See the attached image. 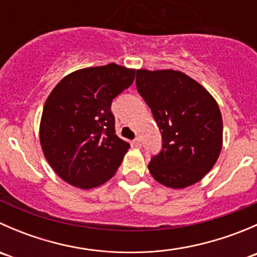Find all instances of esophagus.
Instances as JSON below:
<instances>
[{
    "label": "esophagus",
    "mask_w": 257,
    "mask_h": 257,
    "mask_svg": "<svg viewBox=\"0 0 257 257\" xmlns=\"http://www.w3.org/2000/svg\"><path fill=\"white\" fill-rule=\"evenodd\" d=\"M133 144L136 145L137 148L141 147V145H142V141H141V138H139V137H137V138L134 139V141H133Z\"/></svg>",
    "instance_id": "esophagus-1"
}]
</instances>
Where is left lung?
Segmentation results:
<instances>
[{
  "instance_id": "left-lung-1",
  "label": "left lung",
  "mask_w": 257,
  "mask_h": 257,
  "mask_svg": "<svg viewBox=\"0 0 257 257\" xmlns=\"http://www.w3.org/2000/svg\"><path fill=\"white\" fill-rule=\"evenodd\" d=\"M136 84L162 133V150L148 165L152 177L173 189L198 183L221 152L216 100L196 80L173 69H138Z\"/></svg>"
}]
</instances>
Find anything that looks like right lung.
Masks as SVG:
<instances>
[{"instance_id": "obj_1", "label": "right lung", "mask_w": 257, "mask_h": 257, "mask_svg": "<svg viewBox=\"0 0 257 257\" xmlns=\"http://www.w3.org/2000/svg\"><path fill=\"white\" fill-rule=\"evenodd\" d=\"M134 77L136 69L109 63L78 69L53 88L43 107L40 142L59 178L92 189L115 174L131 145L115 134L110 107Z\"/></svg>"}]
</instances>
